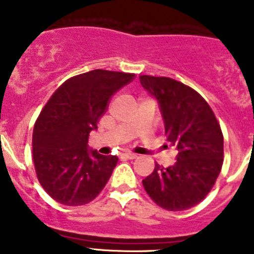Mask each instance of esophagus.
<instances>
[{"label": "esophagus", "mask_w": 254, "mask_h": 254, "mask_svg": "<svg viewBox=\"0 0 254 254\" xmlns=\"http://www.w3.org/2000/svg\"><path fill=\"white\" fill-rule=\"evenodd\" d=\"M122 156H123V158H126V159H136V158H137V155L133 154V152H123Z\"/></svg>", "instance_id": "esophagus-1"}]
</instances>
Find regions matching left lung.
Returning <instances> with one entry per match:
<instances>
[{"label": "left lung", "mask_w": 254, "mask_h": 254, "mask_svg": "<svg viewBox=\"0 0 254 254\" xmlns=\"http://www.w3.org/2000/svg\"><path fill=\"white\" fill-rule=\"evenodd\" d=\"M140 81L160 104L169 146L177 161L155 164L142 181L150 198L168 211L193 207L210 193L221 172L224 136L208 103L194 89L174 78L141 75Z\"/></svg>", "instance_id": "1"}]
</instances>
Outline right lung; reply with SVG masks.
Listing matches in <instances>:
<instances>
[{
  "label": "right lung",
  "instance_id": "right-lung-1",
  "mask_svg": "<svg viewBox=\"0 0 254 254\" xmlns=\"http://www.w3.org/2000/svg\"><path fill=\"white\" fill-rule=\"evenodd\" d=\"M134 73L93 69L69 77L52 94L33 131V161L40 186L66 206L91 202L111 178L118 158L89 150L87 141L111 98Z\"/></svg>",
  "mask_w": 254,
  "mask_h": 254
}]
</instances>
